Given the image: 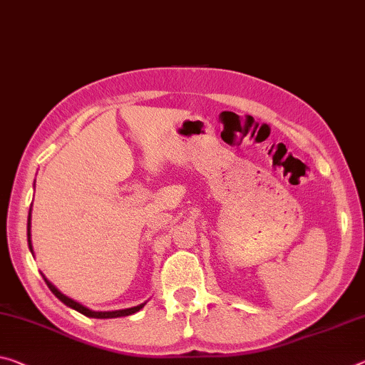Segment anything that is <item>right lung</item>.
Listing matches in <instances>:
<instances>
[{"label": "right lung", "instance_id": "obj_1", "mask_svg": "<svg viewBox=\"0 0 365 365\" xmlns=\"http://www.w3.org/2000/svg\"><path fill=\"white\" fill-rule=\"evenodd\" d=\"M31 212H32V207H31V210H29V217H27V244H29V250H31V253L34 255L32 240H31V217H32V216H31ZM42 277H43V281L47 282V286H48L50 291L53 292L55 296H56L58 299H60L63 304L68 305L69 309L76 310V312H79V314H83V315L89 317V318H118V317H128V315L136 314V312H140V310L144 307V305H146V302H144V304L136 305V307H130V309L112 310V312H96V310H91V309H88V307H86V305H83V304L76 302V300H74V299L65 296V294H63L61 291H58V287H56L55 284H51V282L47 279V277H45V274H43V273H42Z\"/></svg>", "mask_w": 365, "mask_h": 365}]
</instances>
